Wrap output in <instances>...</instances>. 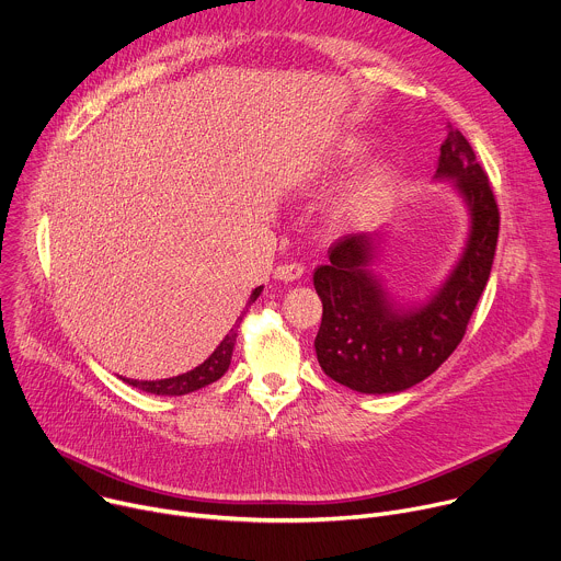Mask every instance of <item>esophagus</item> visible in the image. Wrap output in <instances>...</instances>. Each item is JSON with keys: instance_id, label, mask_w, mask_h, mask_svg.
<instances>
[{"instance_id": "obj_1", "label": "esophagus", "mask_w": 561, "mask_h": 561, "mask_svg": "<svg viewBox=\"0 0 561 561\" xmlns=\"http://www.w3.org/2000/svg\"><path fill=\"white\" fill-rule=\"evenodd\" d=\"M304 275V266L301 264H282L275 268V277L279 282H295Z\"/></svg>"}]
</instances>
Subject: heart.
<instances>
[{"label": "heart", "instance_id": "b5f03b06", "mask_svg": "<svg viewBox=\"0 0 561 561\" xmlns=\"http://www.w3.org/2000/svg\"><path fill=\"white\" fill-rule=\"evenodd\" d=\"M366 152V144L357 137H348L344 139L329 157L319 159V162L310 164L304 182L306 184H314L322 182L329 173H333L337 167L342 164H353L357 159ZM390 182V169L386 164H370L368 169H364L340 195L337 199V210L346 217H357L362 213H366L383 193V188Z\"/></svg>", "mask_w": 561, "mask_h": 561}]
</instances>
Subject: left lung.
<instances>
[{
  "instance_id": "obj_1",
  "label": "left lung",
  "mask_w": 561,
  "mask_h": 561,
  "mask_svg": "<svg viewBox=\"0 0 561 561\" xmlns=\"http://www.w3.org/2000/svg\"><path fill=\"white\" fill-rule=\"evenodd\" d=\"M435 180L450 182L468 210V237L448 277L426 299L402 301L373 271L383 232L346 234L317 266L322 327L314 353L322 370L366 394L402 392L433 375L461 342L468 319L491 277L500 210L468 139L448 124Z\"/></svg>"
}]
</instances>
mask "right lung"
I'll use <instances>...</instances> for the list:
<instances>
[{"mask_svg": "<svg viewBox=\"0 0 561 561\" xmlns=\"http://www.w3.org/2000/svg\"><path fill=\"white\" fill-rule=\"evenodd\" d=\"M264 286H257L249 301H247V308L242 310V314L237 317V324L226 333V337L219 342V346L210 353V357L199 364L197 368L188 370V373H182L178 377H169V379H154V381H139V379H124L126 383H130L133 388H139L144 392H152V394H169V397H178V394H188V392H195L213 381H217L230 366V357H232V348L237 344V329H239V322H242V317L247 314L249 306L255 304V299L262 295Z\"/></svg>", "mask_w": 561, "mask_h": 561, "instance_id": "1", "label": "right lung"}]
</instances>
